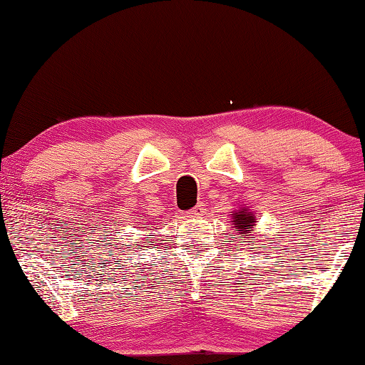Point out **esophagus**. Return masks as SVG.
I'll return each mask as SVG.
<instances>
[{"mask_svg": "<svg viewBox=\"0 0 365 365\" xmlns=\"http://www.w3.org/2000/svg\"><path fill=\"white\" fill-rule=\"evenodd\" d=\"M203 213H205V207H203V205H197V207L190 210L188 217H190V218H197V217H202Z\"/></svg>", "mask_w": 365, "mask_h": 365, "instance_id": "obj_1", "label": "esophagus"}]
</instances>
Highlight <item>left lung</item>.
<instances>
[{"label":"left lung","mask_w":365,"mask_h":365,"mask_svg":"<svg viewBox=\"0 0 365 365\" xmlns=\"http://www.w3.org/2000/svg\"><path fill=\"white\" fill-rule=\"evenodd\" d=\"M233 225H235V232H238L241 236H243L245 240H253L255 235H253V228H255V213L250 212V210L246 208H241V210H236L233 212ZM250 245H255V241H248Z\"/></svg>","instance_id":"8db88e82"}]
</instances>
